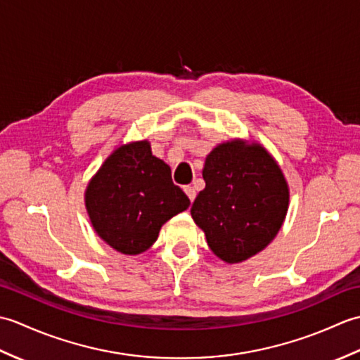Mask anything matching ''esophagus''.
Instances as JSON below:
<instances>
[{
  "mask_svg": "<svg viewBox=\"0 0 360 360\" xmlns=\"http://www.w3.org/2000/svg\"><path fill=\"white\" fill-rule=\"evenodd\" d=\"M184 192H186V195L188 196V200L193 202V201H195V198H196L195 188H193V187H190V186H187V187H184Z\"/></svg>",
  "mask_w": 360,
  "mask_h": 360,
  "instance_id": "obj_1",
  "label": "esophagus"
}]
</instances>
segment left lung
<instances>
[{
  "mask_svg": "<svg viewBox=\"0 0 360 360\" xmlns=\"http://www.w3.org/2000/svg\"><path fill=\"white\" fill-rule=\"evenodd\" d=\"M205 188L192 205L209 248L226 263H241L269 244L285 221L289 188L259 143H219L205 158Z\"/></svg>",
  "mask_w": 360,
  "mask_h": 360,
  "instance_id": "left-lung-1",
  "label": "left lung"
}]
</instances>
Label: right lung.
Masks as SVG:
<instances>
[{"mask_svg": "<svg viewBox=\"0 0 360 360\" xmlns=\"http://www.w3.org/2000/svg\"><path fill=\"white\" fill-rule=\"evenodd\" d=\"M94 231L120 254H142L158 240L160 227L184 212L190 200L173 184L172 170L151 155L148 141L114 150L85 192Z\"/></svg>", "mask_w": 360, "mask_h": 360, "instance_id": "right-lung-1", "label": "right lung"}]
</instances>
